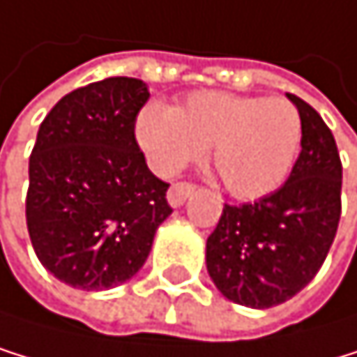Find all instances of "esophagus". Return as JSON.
Returning a JSON list of instances; mask_svg holds the SVG:
<instances>
[{
	"instance_id": "esophagus-1",
	"label": "esophagus",
	"mask_w": 357,
	"mask_h": 357,
	"mask_svg": "<svg viewBox=\"0 0 357 357\" xmlns=\"http://www.w3.org/2000/svg\"><path fill=\"white\" fill-rule=\"evenodd\" d=\"M195 184H190V182H177V184H173L171 188H169V192H167V199H169V204L173 206V208H180L188 197L195 192Z\"/></svg>"
}]
</instances>
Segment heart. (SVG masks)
I'll list each match as a JSON object with an SVG mask.
<instances>
[{
	"instance_id": "obj_1",
	"label": "heart",
	"mask_w": 357,
	"mask_h": 357,
	"mask_svg": "<svg viewBox=\"0 0 357 357\" xmlns=\"http://www.w3.org/2000/svg\"><path fill=\"white\" fill-rule=\"evenodd\" d=\"M301 116L288 99L199 91L180 108L149 104L136 119V140L158 175H173L204 147L212 167L238 199L278 190L301 145Z\"/></svg>"
}]
</instances>
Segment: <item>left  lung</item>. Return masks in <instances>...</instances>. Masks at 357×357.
I'll return each mask as SVG.
<instances>
[{
	"label": "left lung",
	"mask_w": 357,
	"mask_h": 357,
	"mask_svg": "<svg viewBox=\"0 0 357 357\" xmlns=\"http://www.w3.org/2000/svg\"><path fill=\"white\" fill-rule=\"evenodd\" d=\"M301 116V153L288 180L253 204L229 206L208 236V273L223 297L247 307H273L312 282L327 258L338 221L342 165L321 114L290 95Z\"/></svg>",
	"instance_id": "8db88e82"
}]
</instances>
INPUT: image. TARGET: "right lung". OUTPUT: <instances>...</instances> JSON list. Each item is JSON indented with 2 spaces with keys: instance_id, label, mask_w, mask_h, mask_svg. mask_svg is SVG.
<instances>
[{
  "instance_id": "add662e5",
  "label": "right lung",
  "mask_w": 357,
  "mask_h": 357,
  "mask_svg": "<svg viewBox=\"0 0 357 357\" xmlns=\"http://www.w3.org/2000/svg\"><path fill=\"white\" fill-rule=\"evenodd\" d=\"M143 79L106 77L64 95L38 128L25 219L40 264L79 290H106L145 264L173 208L140 151Z\"/></svg>"
}]
</instances>
